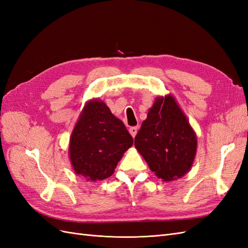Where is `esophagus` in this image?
<instances>
[{"mask_svg":"<svg viewBox=\"0 0 248 248\" xmlns=\"http://www.w3.org/2000/svg\"><path fill=\"white\" fill-rule=\"evenodd\" d=\"M129 132H130V134L132 136V138H134V137L137 136V133H138V127H130Z\"/></svg>","mask_w":248,"mask_h":248,"instance_id":"obj_1","label":"esophagus"}]
</instances>
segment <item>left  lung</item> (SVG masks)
<instances>
[{
    "label": "left lung",
    "instance_id": "8db88e82",
    "mask_svg": "<svg viewBox=\"0 0 248 248\" xmlns=\"http://www.w3.org/2000/svg\"><path fill=\"white\" fill-rule=\"evenodd\" d=\"M134 146L157 177L172 181L192 167L198 140L184 112L170 94L155 99L134 139Z\"/></svg>",
    "mask_w": 248,
    "mask_h": 248
}]
</instances>
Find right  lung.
I'll list each match as a JSON object with an SVG mask.
<instances>
[{
	"mask_svg": "<svg viewBox=\"0 0 248 248\" xmlns=\"http://www.w3.org/2000/svg\"><path fill=\"white\" fill-rule=\"evenodd\" d=\"M133 144L121 120L106 103L90 100L82 108L70 137L69 157L74 172L88 181L114 174L118 162Z\"/></svg>",
	"mask_w": 248,
	"mask_h": 248,
	"instance_id": "1",
	"label": "right lung"
}]
</instances>
